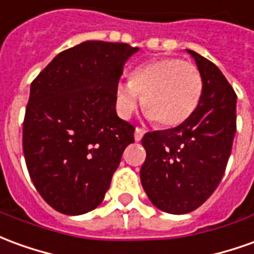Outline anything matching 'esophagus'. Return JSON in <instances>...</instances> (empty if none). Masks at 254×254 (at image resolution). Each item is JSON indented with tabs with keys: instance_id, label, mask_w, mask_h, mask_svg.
Listing matches in <instances>:
<instances>
[{
	"instance_id": "esophagus-1",
	"label": "esophagus",
	"mask_w": 254,
	"mask_h": 254,
	"mask_svg": "<svg viewBox=\"0 0 254 254\" xmlns=\"http://www.w3.org/2000/svg\"><path fill=\"white\" fill-rule=\"evenodd\" d=\"M144 133H145L144 129H141V127H136V130H134V140H136V141H140V140L143 139Z\"/></svg>"
}]
</instances>
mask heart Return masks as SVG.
Returning <instances> with one entry per match:
<instances>
[{
  "label": "heart",
  "instance_id": "heart-1",
  "mask_svg": "<svg viewBox=\"0 0 254 254\" xmlns=\"http://www.w3.org/2000/svg\"><path fill=\"white\" fill-rule=\"evenodd\" d=\"M202 88L201 72L192 63L161 58L134 68L130 81L115 85V109L122 118H129L143 99L150 120L161 127H177L198 107Z\"/></svg>",
  "mask_w": 254,
  "mask_h": 254
}]
</instances>
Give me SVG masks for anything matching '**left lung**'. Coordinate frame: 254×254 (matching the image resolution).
I'll return each instance as SVG.
<instances>
[{
  "mask_svg": "<svg viewBox=\"0 0 254 254\" xmlns=\"http://www.w3.org/2000/svg\"><path fill=\"white\" fill-rule=\"evenodd\" d=\"M201 72L202 96L182 125L145 133L147 157L140 180L148 199L159 210L190 213L217 189L224 175L237 132V95L219 67L194 51Z\"/></svg>",
  "mask_w": 254,
  "mask_h": 254,
  "instance_id": "obj_1",
  "label": "left lung"
}]
</instances>
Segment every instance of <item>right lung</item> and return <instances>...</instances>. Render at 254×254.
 I'll return each mask as SVG.
<instances>
[{
  "label": "right lung",
  "mask_w": 254,
  "mask_h": 254,
  "mask_svg": "<svg viewBox=\"0 0 254 254\" xmlns=\"http://www.w3.org/2000/svg\"><path fill=\"white\" fill-rule=\"evenodd\" d=\"M139 51L85 41L60 52L30 88L23 122L28 173L48 205L77 216L104 199L134 127L115 111V85Z\"/></svg>",
  "instance_id": "add662e5"
}]
</instances>
